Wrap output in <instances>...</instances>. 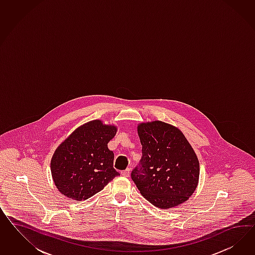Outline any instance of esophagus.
I'll return each mask as SVG.
<instances>
[{
  "label": "esophagus",
  "instance_id": "obj_1",
  "mask_svg": "<svg viewBox=\"0 0 255 255\" xmlns=\"http://www.w3.org/2000/svg\"><path fill=\"white\" fill-rule=\"evenodd\" d=\"M121 173H122V175H123L124 177H125V178H128V177L130 176V169H129V168H127L126 170L122 171Z\"/></svg>",
  "mask_w": 255,
  "mask_h": 255
}]
</instances>
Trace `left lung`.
Instances as JSON below:
<instances>
[{
    "instance_id": "1",
    "label": "left lung",
    "mask_w": 255,
    "mask_h": 255,
    "mask_svg": "<svg viewBox=\"0 0 255 255\" xmlns=\"http://www.w3.org/2000/svg\"><path fill=\"white\" fill-rule=\"evenodd\" d=\"M142 157L131 178L141 194L159 209L177 207L195 191L199 162L178 128L155 121L139 124Z\"/></svg>"
}]
</instances>
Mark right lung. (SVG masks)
Listing matches in <instances>:
<instances>
[{
  "label": "right lung",
  "instance_id": "add662e5",
  "mask_svg": "<svg viewBox=\"0 0 255 255\" xmlns=\"http://www.w3.org/2000/svg\"><path fill=\"white\" fill-rule=\"evenodd\" d=\"M117 128L95 120L73 131L51 159L55 185L66 197L86 200L104 189L120 173L113 167L114 153L108 143Z\"/></svg>",
  "mask_w": 255,
  "mask_h": 255
}]
</instances>
